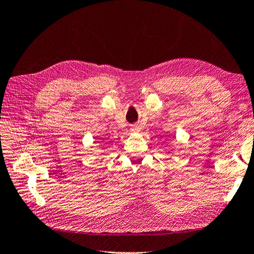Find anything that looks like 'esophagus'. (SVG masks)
Masks as SVG:
<instances>
[{
	"label": "esophagus",
	"mask_w": 254,
	"mask_h": 254,
	"mask_svg": "<svg viewBox=\"0 0 254 254\" xmlns=\"http://www.w3.org/2000/svg\"><path fill=\"white\" fill-rule=\"evenodd\" d=\"M132 129H133V131H137V129H138V127H137V126H132Z\"/></svg>",
	"instance_id": "esophagus-1"
}]
</instances>
